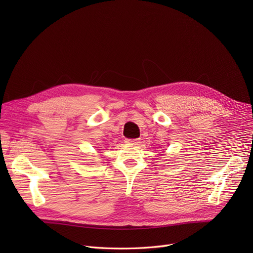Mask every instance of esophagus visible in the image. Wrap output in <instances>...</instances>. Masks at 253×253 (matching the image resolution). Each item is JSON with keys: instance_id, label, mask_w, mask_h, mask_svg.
I'll list each match as a JSON object with an SVG mask.
<instances>
[{"instance_id": "1", "label": "esophagus", "mask_w": 253, "mask_h": 253, "mask_svg": "<svg viewBox=\"0 0 253 253\" xmlns=\"http://www.w3.org/2000/svg\"><path fill=\"white\" fill-rule=\"evenodd\" d=\"M138 141H139L138 139H126L125 142L128 144H137V143H139Z\"/></svg>"}]
</instances>
